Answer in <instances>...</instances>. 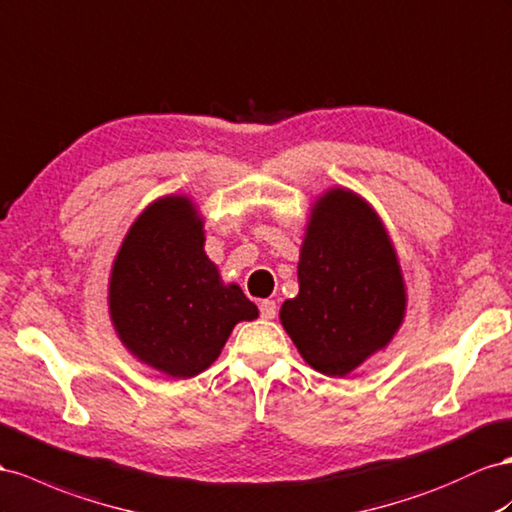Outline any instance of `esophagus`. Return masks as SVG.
Segmentation results:
<instances>
[{
	"mask_svg": "<svg viewBox=\"0 0 512 512\" xmlns=\"http://www.w3.org/2000/svg\"><path fill=\"white\" fill-rule=\"evenodd\" d=\"M275 314H278V306H275V301H271V299L260 301V316H262V319L271 321V319H275Z\"/></svg>",
	"mask_w": 512,
	"mask_h": 512,
	"instance_id": "obj_1",
	"label": "esophagus"
}]
</instances>
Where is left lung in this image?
<instances>
[{"label": "left lung", "instance_id": "8db88e82", "mask_svg": "<svg viewBox=\"0 0 512 512\" xmlns=\"http://www.w3.org/2000/svg\"><path fill=\"white\" fill-rule=\"evenodd\" d=\"M299 295L280 321L301 357L327 377H347L385 349L405 319L398 256L375 209L334 187L314 202L299 254Z\"/></svg>", "mask_w": 512, "mask_h": 512}]
</instances>
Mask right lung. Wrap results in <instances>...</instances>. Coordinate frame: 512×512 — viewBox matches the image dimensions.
<instances>
[{
	"mask_svg": "<svg viewBox=\"0 0 512 512\" xmlns=\"http://www.w3.org/2000/svg\"><path fill=\"white\" fill-rule=\"evenodd\" d=\"M109 316L140 362L189 379L222 353L234 325L258 308L224 284L204 252V222L187 196L148 204L124 237L109 275Z\"/></svg>",
	"mask_w": 512,
	"mask_h": 512,
	"instance_id": "add662e5",
	"label": "right lung"
}]
</instances>
